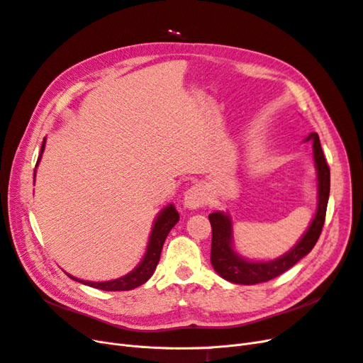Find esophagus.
I'll return each mask as SVG.
<instances>
[{"label":"esophagus","mask_w":363,"mask_h":363,"mask_svg":"<svg viewBox=\"0 0 363 363\" xmlns=\"http://www.w3.org/2000/svg\"><path fill=\"white\" fill-rule=\"evenodd\" d=\"M208 192L202 184H194L186 191L183 198V206L189 210H195L199 207L207 206L208 202Z\"/></svg>","instance_id":"1"}]
</instances>
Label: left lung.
<instances>
[{"label": "left lung", "instance_id": "1", "mask_svg": "<svg viewBox=\"0 0 363 363\" xmlns=\"http://www.w3.org/2000/svg\"><path fill=\"white\" fill-rule=\"evenodd\" d=\"M313 141V155L317 169L318 195L317 211L306 234L296 242L294 249L272 260H249L240 256L232 245V222L229 214L216 211L208 214L211 223V265L222 279L235 284H256L279 277L280 274L292 268L307 256L315 245L325 225L326 207L330 191V171L320 146V140L311 133L306 141Z\"/></svg>", "mask_w": 363, "mask_h": 363}]
</instances>
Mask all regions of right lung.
<instances>
[{
    "label": "right lung",
    "mask_w": 363,
    "mask_h": 363,
    "mask_svg": "<svg viewBox=\"0 0 363 363\" xmlns=\"http://www.w3.org/2000/svg\"><path fill=\"white\" fill-rule=\"evenodd\" d=\"M45 144H46V138L43 140V146L40 150V156H38V161L37 165L41 159V153L45 150ZM35 165V167H37ZM34 177H35V172H34ZM180 219L179 211L176 210L172 204H169L168 207H165L161 213L157 214V217L155 219L153 228H152V234L149 238V244H147V250L146 255H144L141 262L135 267V269H133L129 274L123 275L121 279H116V280H110V281H84V280H79L76 277H69L72 280H76L79 283H83L86 286H91L95 289H101V291H107V292H116V291H133V289L141 286L146 283L156 269V265L159 262V259H161V252H162V245L165 242L167 235L169 234V230L172 229V226L176 225Z\"/></svg>",
    "instance_id": "add662e5"
}]
</instances>
